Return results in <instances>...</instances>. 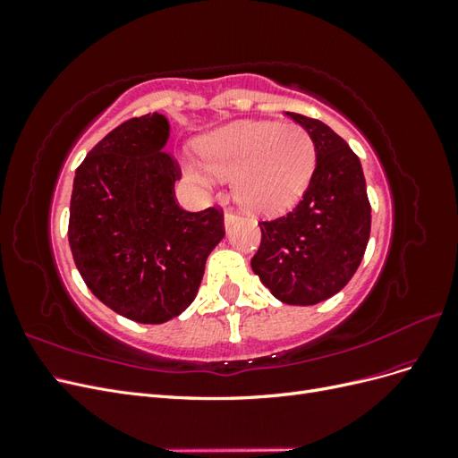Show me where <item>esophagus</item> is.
<instances>
[{"mask_svg": "<svg viewBox=\"0 0 458 458\" xmlns=\"http://www.w3.org/2000/svg\"><path fill=\"white\" fill-rule=\"evenodd\" d=\"M237 217H239V214L237 212H233V210H227L225 212V217H224V221H225V229H229L234 221H237Z\"/></svg>", "mask_w": 458, "mask_h": 458, "instance_id": "obj_1", "label": "esophagus"}]
</instances>
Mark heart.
Wrapping results in <instances>:
<instances>
[{
  "instance_id": "1",
  "label": "heart",
  "mask_w": 458,
  "mask_h": 458,
  "mask_svg": "<svg viewBox=\"0 0 458 458\" xmlns=\"http://www.w3.org/2000/svg\"><path fill=\"white\" fill-rule=\"evenodd\" d=\"M200 160L207 170H192L199 182H208V172L234 177L233 191L242 206L273 214L294 204L306 189L315 147L293 122H237L204 137Z\"/></svg>"
}]
</instances>
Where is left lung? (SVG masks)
Masks as SVG:
<instances>
[{
  "label": "left lung",
  "instance_id": "1",
  "mask_svg": "<svg viewBox=\"0 0 458 458\" xmlns=\"http://www.w3.org/2000/svg\"><path fill=\"white\" fill-rule=\"evenodd\" d=\"M315 145L317 164L301 200L288 214L259 221L252 271L290 306H313L350 283L370 234V202L361 162L327 123L288 113Z\"/></svg>",
  "mask_w": 458,
  "mask_h": 458
}]
</instances>
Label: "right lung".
Wrapping results in <instances>:
<instances>
[{
	"instance_id": "right-lung-1",
	"label": "right lung",
	"mask_w": 458,
	"mask_h": 458,
	"mask_svg": "<svg viewBox=\"0 0 458 458\" xmlns=\"http://www.w3.org/2000/svg\"><path fill=\"white\" fill-rule=\"evenodd\" d=\"M162 114L130 118L97 143L74 175L68 242L93 296L118 315L160 325L195 300L206 258L225 237L224 210L177 204V160Z\"/></svg>"
}]
</instances>
